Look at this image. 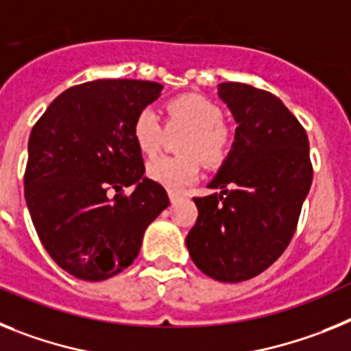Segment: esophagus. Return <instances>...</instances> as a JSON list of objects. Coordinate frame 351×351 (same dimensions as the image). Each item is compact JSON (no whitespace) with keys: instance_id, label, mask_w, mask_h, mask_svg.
<instances>
[{"instance_id":"esophagus-1","label":"esophagus","mask_w":351,"mask_h":351,"mask_svg":"<svg viewBox=\"0 0 351 351\" xmlns=\"http://www.w3.org/2000/svg\"><path fill=\"white\" fill-rule=\"evenodd\" d=\"M180 199V194H176V193H169V201H171V203H176V201Z\"/></svg>"}]
</instances>
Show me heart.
I'll list each match as a JSON object with an SVG mask.
<instances>
[{
    "instance_id": "b5f03b06",
    "label": "heart",
    "mask_w": 351,
    "mask_h": 351,
    "mask_svg": "<svg viewBox=\"0 0 351 351\" xmlns=\"http://www.w3.org/2000/svg\"><path fill=\"white\" fill-rule=\"evenodd\" d=\"M167 127L187 130L180 145L182 157H157L146 164V175L155 184L178 193L199 176V158L206 166H219L230 155L233 136L222 123L217 104L196 93H185L166 104ZM132 138L138 150L154 155L160 148L164 129L152 109H141L132 121Z\"/></svg>"
}]
</instances>
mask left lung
I'll use <instances>...</instances> for the list:
<instances>
[{"instance_id":"1","label":"left lung","mask_w":351,"mask_h":351,"mask_svg":"<svg viewBox=\"0 0 351 351\" xmlns=\"http://www.w3.org/2000/svg\"><path fill=\"white\" fill-rule=\"evenodd\" d=\"M217 95L237 121L230 155L208 189L194 197L197 221L185 245L201 272L242 282L267 270L288 247L313 182L309 139L281 100L242 83Z\"/></svg>"}]
</instances>
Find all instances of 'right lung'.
I'll list each match as a JSON object with an SVG mask.
<instances>
[{"instance_id":"1","label":"right lung","mask_w":351,"mask_h":351,"mask_svg":"<svg viewBox=\"0 0 351 351\" xmlns=\"http://www.w3.org/2000/svg\"><path fill=\"white\" fill-rule=\"evenodd\" d=\"M162 84L99 79L65 90L35 123L24 197L38 239L70 276L104 281L138 258L146 228L167 208L162 185L145 176L132 121ZM112 186L117 194L109 198ZM134 186L129 197L119 191Z\"/></svg>"}]
</instances>
